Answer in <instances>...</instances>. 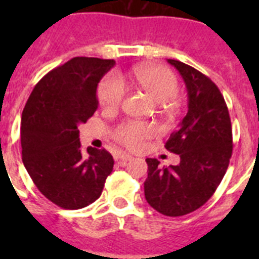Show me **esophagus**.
<instances>
[{
	"instance_id": "obj_1",
	"label": "esophagus",
	"mask_w": 259,
	"mask_h": 259,
	"mask_svg": "<svg viewBox=\"0 0 259 259\" xmlns=\"http://www.w3.org/2000/svg\"><path fill=\"white\" fill-rule=\"evenodd\" d=\"M132 159L131 155L128 154H120L119 155V162H120V164H125L127 162H130Z\"/></svg>"
}]
</instances>
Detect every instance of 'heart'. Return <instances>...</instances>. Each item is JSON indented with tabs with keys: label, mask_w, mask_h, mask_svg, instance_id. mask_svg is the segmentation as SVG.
I'll use <instances>...</instances> for the list:
<instances>
[{
	"label": "heart",
	"mask_w": 259,
	"mask_h": 259,
	"mask_svg": "<svg viewBox=\"0 0 259 259\" xmlns=\"http://www.w3.org/2000/svg\"><path fill=\"white\" fill-rule=\"evenodd\" d=\"M132 76L143 91L155 102L166 104L179 92V81L172 71L161 66H139L134 68ZM127 93L123 80L115 74H109L100 81L97 88L98 102L104 109L115 110L122 105ZM154 135V128L144 122L120 123L114 130L113 137L116 143L128 149H137L144 140Z\"/></svg>",
	"instance_id": "1"
}]
</instances>
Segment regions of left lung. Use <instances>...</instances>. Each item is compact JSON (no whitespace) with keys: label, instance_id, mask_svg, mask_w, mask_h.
Masks as SVG:
<instances>
[{"label":"left lung","instance_id":"obj_1","mask_svg":"<svg viewBox=\"0 0 259 259\" xmlns=\"http://www.w3.org/2000/svg\"><path fill=\"white\" fill-rule=\"evenodd\" d=\"M184 79L188 113L164 148L179 154L178 166L161 167L146 158L145 198L153 209L167 217H182L210 200L230 164L232 127L228 107L211 79L192 66L168 59Z\"/></svg>","mask_w":259,"mask_h":259}]
</instances>
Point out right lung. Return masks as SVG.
<instances>
[{"instance_id": "add662e5", "label": "right lung", "mask_w": 259, "mask_h": 259, "mask_svg": "<svg viewBox=\"0 0 259 259\" xmlns=\"http://www.w3.org/2000/svg\"><path fill=\"white\" fill-rule=\"evenodd\" d=\"M114 65V59L75 57L36 84L23 110V163L38 191L62 209L95 202L113 171L107 150H81L79 125L97 110V85Z\"/></svg>"}]
</instances>
